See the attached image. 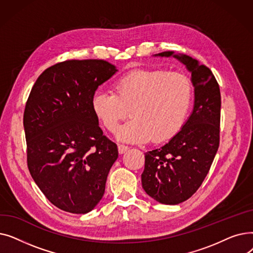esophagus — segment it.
<instances>
[{"instance_id":"esophagus-1","label":"esophagus","mask_w":253,"mask_h":253,"mask_svg":"<svg viewBox=\"0 0 253 253\" xmlns=\"http://www.w3.org/2000/svg\"><path fill=\"white\" fill-rule=\"evenodd\" d=\"M130 148L127 147V145H123V144H119L118 145V151H119V154H124L125 152H127Z\"/></svg>"}]
</instances>
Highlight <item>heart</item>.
<instances>
[{
    "label": "heart",
    "instance_id": "1",
    "mask_svg": "<svg viewBox=\"0 0 253 253\" xmlns=\"http://www.w3.org/2000/svg\"><path fill=\"white\" fill-rule=\"evenodd\" d=\"M114 91L98 89L92 97V111L101 124L116 132L130 114L132 119L117 133L120 141L139 143L151 137L166 140L183 126L193 91L190 80L165 70H136L119 77Z\"/></svg>",
    "mask_w": 253,
    "mask_h": 253
}]
</instances>
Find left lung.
I'll list each match as a JSON object with an SVG mask.
<instances>
[{"label":"left lung","mask_w":253,"mask_h":253,"mask_svg":"<svg viewBox=\"0 0 253 253\" xmlns=\"http://www.w3.org/2000/svg\"><path fill=\"white\" fill-rule=\"evenodd\" d=\"M154 56L180 61L194 86V108L187 122L163 147L144 154L143 190L158 202L176 205L200 188L218 150L220 91L213 74L197 59L173 51Z\"/></svg>","instance_id":"8db88e82"}]
</instances>
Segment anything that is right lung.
<instances>
[{"mask_svg":"<svg viewBox=\"0 0 253 253\" xmlns=\"http://www.w3.org/2000/svg\"><path fill=\"white\" fill-rule=\"evenodd\" d=\"M117 72L100 59L56 63L40 75L26 101L29 170L48 200L63 211L88 213L104 194L118 148L103 135L91 102L98 86Z\"/></svg>","mask_w":253,"mask_h":253,"instance_id":"1","label":"right lung"}]
</instances>
